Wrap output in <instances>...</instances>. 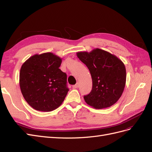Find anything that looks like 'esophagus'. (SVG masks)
I'll return each mask as SVG.
<instances>
[{
    "label": "esophagus",
    "mask_w": 152,
    "mask_h": 152,
    "mask_svg": "<svg viewBox=\"0 0 152 152\" xmlns=\"http://www.w3.org/2000/svg\"><path fill=\"white\" fill-rule=\"evenodd\" d=\"M72 87H73V88H74V89H75V88H78V87H79V84L78 83V82H77V83L75 85H73Z\"/></svg>",
    "instance_id": "esophagus-1"
}]
</instances>
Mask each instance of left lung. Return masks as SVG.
<instances>
[{"instance_id": "8db88e82", "label": "left lung", "mask_w": 152, "mask_h": 152, "mask_svg": "<svg viewBox=\"0 0 152 152\" xmlns=\"http://www.w3.org/2000/svg\"><path fill=\"white\" fill-rule=\"evenodd\" d=\"M88 68L93 81L91 93L84 96L87 104L96 109L111 107L122 96L126 82L124 63L115 55L96 48L77 53Z\"/></svg>"}]
</instances>
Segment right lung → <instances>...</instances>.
<instances>
[{
	"label": "right lung",
	"mask_w": 152,
	"mask_h": 152,
	"mask_svg": "<svg viewBox=\"0 0 152 152\" xmlns=\"http://www.w3.org/2000/svg\"><path fill=\"white\" fill-rule=\"evenodd\" d=\"M62 58L53 53L36 54L23 64L20 87L34 109L50 112L60 106L68 93L66 74L60 69Z\"/></svg>",
	"instance_id": "add662e5"
}]
</instances>
